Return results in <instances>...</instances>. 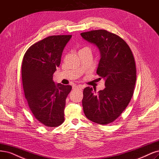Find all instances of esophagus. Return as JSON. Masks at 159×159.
<instances>
[{
    "label": "esophagus",
    "mask_w": 159,
    "mask_h": 159,
    "mask_svg": "<svg viewBox=\"0 0 159 159\" xmlns=\"http://www.w3.org/2000/svg\"><path fill=\"white\" fill-rule=\"evenodd\" d=\"M73 89H80V90H81L82 89H83V87H82V85H75L73 87Z\"/></svg>",
    "instance_id": "obj_1"
}]
</instances>
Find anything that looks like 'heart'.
<instances>
[{
    "label": "heart",
    "mask_w": 159,
    "mask_h": 159,
    "mask_svg": "<svg viewBox=\"0 0 159 159\" xmlns=\"http://www.w3.org/2000/svg\"><path fill=\"white\" fill-rule=\"evenodd\" d=\"M84 48H87V47H85V48H82V49H84Z\"/></svg>",
    "instance_id": "obj_1"
}]
</instances>
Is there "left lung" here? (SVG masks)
<instances>
[{"label": "left lung", "mask_w": 159, "mask_h": 159, "mask_svg": "<svg viewBox=\"0 0 159 159\" xmlns=\"http://www.w3.org/2000/svg\"><path fill=\"white\" fill-rule=\"evenodd\" d=\"M81 35L99 48L97 74L98 80H105L106 86L98 92L89 87L84 89V114L91 121L106 125L116 120L132 99L137 78L135 58L127 43L111 32L97 30Z\"/></svg>", "instance_id": "1"}]
</instances>
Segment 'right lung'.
<instances>
[{
	"label": "right lung",
	"instance_id": "add662e5",
	"mask_svg": "<svg viewBox=\"0 0 159 159\" xmlns=\"http://www.w3.org/2000/svg\"><path fill=\"white\" fill-rule=\"evenodd\" d=\"M72 35L47 37L32 45L23 58L21 80L25 97L35 118L47 127L56 128L64 121L66 99L72 86L55 85L52 75Z\"/></svg>",
	"mask_w": 159,
	"mask_h": 159
}]
</instances>
